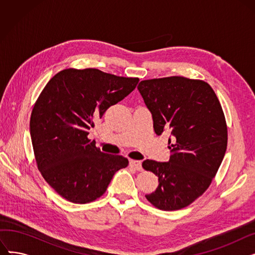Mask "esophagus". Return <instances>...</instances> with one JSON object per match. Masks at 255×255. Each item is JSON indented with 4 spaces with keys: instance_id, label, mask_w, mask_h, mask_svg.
<instances>
[{
    "instance_id": "obj_1",
    "label": "esophagus",
    "mask_w": 255,
    "mask_h": 255,
    "mask_svg": "<svg viewBox=\"0 0 255 255\" xmlns=\"http://www.w3.org/2000/svg\"><path fill=\"white\" fill-rule=\"evenodd\" d=\"M130 166L136 170H142L141 162L137 161V160H130Z\"/></svg>"
}]
</instances>
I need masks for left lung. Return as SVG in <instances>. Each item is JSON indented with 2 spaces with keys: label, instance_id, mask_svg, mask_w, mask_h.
I'll list each match as a JSON object with an SVG mask.
<instances>
[{
  "label": "left lung",
  "instance_id": "8db88e82",
  "mask_svg": "<svg viewBox=\"0 0 255 255\" xmlns=\"http://www.w3.org/2000/svg\"><path fill=\"white\" fill-rule=\"evenodd\" d=\"M137 89L156 134L166 130L171 136L168 162H142L159 182L145 197L160 210L183 209L209 188L225 155L227 127L221 104L211 86L199 79L154 78L142 80Z\"/></svg>",
  "mask_w": 255,
  "mask_h": 255
}]
</instances>
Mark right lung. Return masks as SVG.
Segmentation results:
<instances>
[{
	"mask_svg": "<svg viewBox=\"0 0 255 255\" xmlns=\"http://www.w3.org/2000/svg\"><path fill=\"white\" fill-rule=\"evenodd\" d=\"M137 77L98 69H65L53 76L38 97L30 133L38 169L51 188L73 204H87L106 191L128 159L105 154L88 134L110 106L135 89Z\"/></svg>",
	"mask_w": 255,
	"mask_h": 255,
	"instance_id": "obj_1",
	"label": "right lung"
}]
</instances>
